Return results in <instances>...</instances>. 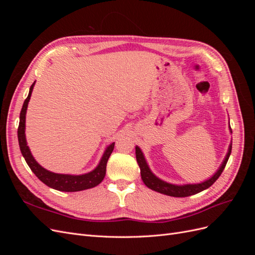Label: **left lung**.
<instances>
[{"mask_svg": "<svg viewBox=\"0 0 255 255\" xmlns=\"http://www.w3.org/2000/svg\"><path fill=\"white\" fill-rule=\"evenodd\" d=\"M229 129H230V132L232 133L231 127H229ZM135 149H136V159H137L138 166H139V168H140L141 179H142L143 183L145 184V186L149 187L150 189H152L154 191H157V192H159V194H163L166 196L184 198V197H189L192 195H196V194H198V192H201V191L207 189L208 187H211L216 181H217V179L222 173L223 169H225V167L228 163V159L231 155V151H232V142L230 143L227 155H226L225 159H223L220 167L218 168V170L216 171L210 177V179H207L201 183L184 184V185H175V184H171V183H168V182L160 180L159 177H157L151 171V169H150L148 163H146L143 153L140 150L139 146L136 145Z\"/></svg>", "mask_w": 255, "mask_h": 255, "instance_id": "left-lung-1", "label": "left lung"}]
</instances>
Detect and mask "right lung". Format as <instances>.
I'll return each instance as SVG.
<instances>
[{
	"label": "right lung",
	"mask_w": 255,
	"mask_h": 255,
	"mask_svg": "<svg viewBox=\"0 0 255 255\" xmlns=\"http://www.w3.org/2000/svg\"><path fill=\"white\" fill-rule=\"evenodd\" d=\"M35 83L36 82H34L32 86H30L28 96L25 99L24 103H23L22 110L20 113V122H19V128H18V140H19L20 150L23 157H24L26 161V164L28 165L30 170L35 173V175L38 177V179L47 185V186L53 189H56L59 191L72 192V191H81V190L96 187L97 185H99L104 179L105 173H106L107 160H109L111 154L114 150L115 142L106 146L103 155L101 159H100V163L94 170L84 174H76V175L63 174V173H55V172L49 171L45 168H43L41 165L38 164L37 160L32 155V152H30L28 148L26 137H25V116L27 111V105L29 102L30 96H32Z\"/></svg>",
	"instance_id": "obj_1"
}]
</instances>
